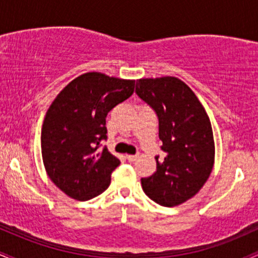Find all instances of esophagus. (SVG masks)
<instances>
[{
	"label": "esophagus",
	"mask_w": 258,
	"mask_h": 258,
	"mask_svg": "<svg viewBox=\"0 0 258 258\" xmlns=\"http://www.w3.org/2000/svg\"><path fill=\"white\" fill-rule=\"evenodd\" d=\"M126 159L128 161H136L138 159V155H126Z\"/></svg>",
	"instance_id": "obj_1"
}]
</instances>
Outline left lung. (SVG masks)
<instances>
[{
  "label": "left lung",
  "instance_id": "left-lung-1",
  "mask_svg": "<svg viewBox=\"0 0 258 258\" xmlns=\"http://www.w3.org/2000/svg\"><path fill=\"white\" fill-rule=\"evenodd\" d=\"M136 92L159 117L165 158L156 171L142 178V188L159 205L178 206L191 199L209 179L215 164L211 121L185 82L173 76L139 79Z\"/></svg>",
  "mask_w": 258,
  "mask_h": 258
}]
</instances>
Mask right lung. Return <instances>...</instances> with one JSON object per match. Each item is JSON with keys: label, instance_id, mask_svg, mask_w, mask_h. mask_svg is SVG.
I'll use <instances>...</instances> for the list:
<instances>
[{"label": "right lung", "instance_id": "add662e5", "mask_svg": "<svg viewBox=\"0 0 258 258\" xmlns=\"http://www.w3.org/2000/svg\"><path fill=\"white\" fill-rule=\"evenodd\" d=\"M136 80L91 72L74 79L49 105L41 131L46 172L63 193L86 201L108 188L120 160L100 149L108 112L132 96Z\"/></svg>", "mask_w": 258, "mask_h": 258}]
</instances>
